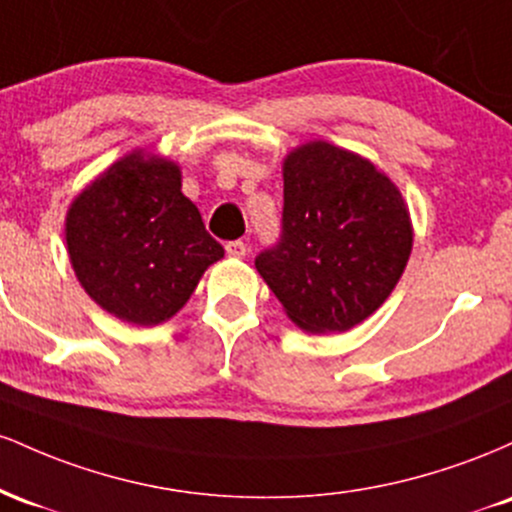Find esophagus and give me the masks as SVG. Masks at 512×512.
Listing matches in <instances>:
<instances>
[{"label":"esophagus","mask_w":512,"mask_h":512,"mask_svg":"<svg viewBox=\"0 0 512 512\" xmlns=\"http://www.w3.org/2000/svg\"><path fill=\"white\" fill-rule=\"evenodd\" d=\"M226 255L228 257H245L248 255V245L243 243V240H231V243H226Z\"/></svg>","instance_id":"1"}]
</instances>
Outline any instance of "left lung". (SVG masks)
Here are the masks:
<instances>
[{
    "instance_id": "obj_1",
    "label": "left lung",
    "mask_w": 512,
    "mask_h": 512,
    "mask_svg": "<svg viewBox=\"0 0 512 512\" xmlns=\"http://www.w3.org/2000/svg\"><path fill=\"white\" fill-rule=\"evenodd\" d=\"M409 252V211L373 163L327 142L289 154L279 240L255 267L301 330L346 332L366 320Z\"/></svg>"
}]
</instances>
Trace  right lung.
<instances>
[{
  "label": "right lung",
  "instance_id": "1",
  "mask_svg": "<svg viewBox=\"0 0 512 512\" xmlns=\"http://www.w3.org/2000/svg\"><path fill=\"white\" fill-rule=\"evenodd\" d=\"M69 260L103 310L132 325H158L223 257L199 209L180 192V168L129 154L74 199Z\"/></svg>",
  "mask_w": 512,
  "mask_h": 512
}]
</instances>
